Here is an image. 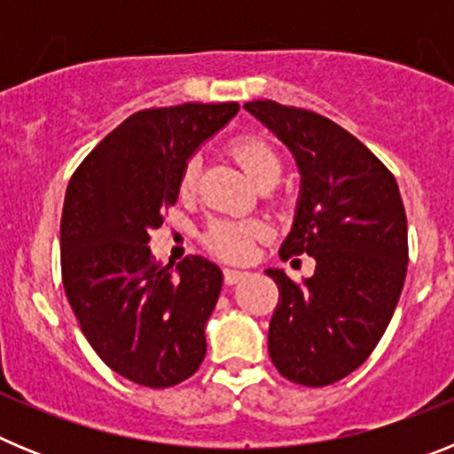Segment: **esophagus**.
Returning a JSON list of instances; mask_svg holds the SVG:
<instances>
[{
	"label": "esophagus",
	"instance_id": "1",
	"mask_svg": "<svg viewBox=\"0 0 454 454\" xmlns=\"http://www.w3.org/2000/svg\"><path fill=\"white\" fill-rule=\"evenodd\" d=\"M247 272H240V270H231V268H224L223 277H224V284L227 286H231V284H239L240 279H246Z\"/></svg>",
	"mask_w": 454,
	"mask_h": 454
}]
</instances>
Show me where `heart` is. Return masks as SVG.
<instances>
[{
    "label": "heart",
    "instance_id": "heart-1",
    "mask_svg": "<svg viewBox=\"0 0 454 454\" xmlns=\"http://www.w3.org/2000/svg\"><path fill=\"white\" fill-rule=\"evenodd\" d=\"M230 154L234 156L247 177L259 186H272L282 175V161L268 140L262 136L243 134L230 140ZM200 175V159L191 156L179 172V192L188 195L195 188ZM266 234V227L254 220H224L215 218L204 227L202 243L211 254L227 262H243L252 252L256 239Z\"/></svg>",
    "mask_w": 454,
    "mask_h": 454
}]
</instances>
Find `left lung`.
Returning <instances> with one entry per match:
<instances>
[{
    "instance_id": "8db88e82",
    "label": "left lung",
    "mask_w": 454,
    "mask_h": 454,
    "mask_svg": "<svg viewBox=\"0 0 454 454\" xmlns=\"http://www.w3.org/2000/svg\"><path fill=\"white\" fill-rule=\"evenodd\" d=\"M246 108L293 152L302 175L284 262L309 254L316 270L279 288L268 352L286 380L327 387L366 362L387 332L407 275V215L398 182L362 140L325 115L270 99Z\"/></svg>"
}]
</instances>
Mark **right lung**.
Here are the masks:
<instances>
[{
  "mask_svg": "<svg viewBox=\"0 0 454 454\" xmlns=\"http://www.w3.org/2000/svg\"><path fill=\"white\" fill-rule=\"evenodd\" d=\"M236 102L145 108L115 127L74 170L61 215V272L83 336L111 371L168 388L198 371L204 325L223 272L198 254L177 266L152 256L150 231L177 202L179 172Z\"/></svg>",
  "mask_w": 454,
  "mask_h": 454,
  "instance_id": "obj_1",
  "label": "right lung"
}]
</instances>
